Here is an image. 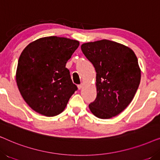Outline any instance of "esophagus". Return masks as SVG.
Returning <instances> with one entry per match:
<instances>
[{
    "mask_svg": "<svg viewBox=\"0 0 160 160\" xmlns=\"http://www.w3.org/2000/svg\"><path fill=\"white\" fill-rule=\"evenodd\" d=\"M84 87V84H78V89H82V87Z\"/></svg>",
    "mask_w": 160,
    "mask_h": 160,
    "instance_id": "esophagus-1",
    "label": "esophagus"
}]
</instances>
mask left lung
<instances>
[{"label": "left lung", "instance_id": "obj_1", "mask_svg": "<svg viewBox=\"0 0 160 160\" xmlns=\"http://www.w3.org/2000/svg\"><path fill=\"white\" fill-rule=\"evenodd\" d=\"M81 48L97 73V97L89 110L103 119L119 114L132 100L141 82L136 55L128 47L106 39L83 43Z\"/></svg>", "mask_w": 160, "mask_h": 160}]
</instances>
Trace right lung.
Here are the masks:
<instances>
[{"label": "right lung", "instance_id": "obj_1", "mask_svg": "<svg viewBox=\"0 0 160 160\" xmlns=\"http://www.w3.org/2000/svg\"><path fill=\"white\" fill-rule=\"evenodd\" d=\"M78 46L76 40L49 36L24 49L17 65V84L24 100L36 112L54 117L64 111L77 89L65 65Z\"/></svg>", "mask_w": 160, "mask_h": 160}]
</instances>
